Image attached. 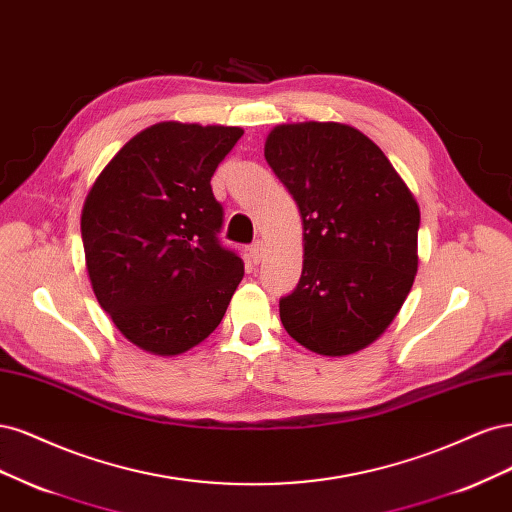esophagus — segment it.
<instances>
[{
	"instance_id": "34e87169",
	"label": "esophagus",
	"mask_w": 512,
	"mask_h": 512,
	"mask_svg": "<svg viewBox=\"0 0 512 512\" xmlns=\"http://www.w3.org/2000/svg\"><path fill=\"white\" fill-rule=\"evenodd\" d=\"M249 255H251V261L253 263H259L261 259H263V242H255L253 246H251V249H249Z\"/></svg>"
}]
</instances>
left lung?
Wrapping results in <instances>:
<instances>
[{"mask_svg":"<svg viewBox=\"0 0 512 512\" xmlns=\"http://www.w3.org/2000/svg\"><path fill=\"white\" fill-rule=\"evenodd\" d=\"M263 155L304 227L298 287L280 300L287 334L308 351L366 349L415 283L419 204L366 134L344 123L276 125Z\"/></svg>","mask_w":512,"mask_h":512,"instance_id":"obj_1","label":"left lung"}]
</instances>
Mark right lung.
<instances>
[{"label":"right lung","instance_id":"1","mask_svg":"<svg viewBox=\"0 0 512 512\" xmlns=\"http://www.w3.org/2000/svg\"><path fill=\"white\" fill-rule=\"evenodd\" d=\"M244 129L166 121L146 127L95 178L80 214L97 302L142 351L180 355L221 323L244 276L219 244L210 178Z\"/></svg>","mask_w":512,"mask_h":512}]
</instances>
